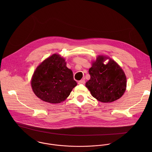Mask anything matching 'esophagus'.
<instances>
[{"label": "esophagus", "instance_id": "1", "mask_svg": "<svg viewBox=\"0 0 152 152\" xmlns=\"http://www.w3.org/2000/svg\"><path fill=\"white\" fill-rule=\"evenodd\" d=\"M85 83H86V81L84 80H81L78 81V84H84Z\"/></svg>", "mask_w": 152, "mask_h": 152}]
</instances>
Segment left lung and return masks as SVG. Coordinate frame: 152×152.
<instances>
[{"mask_svg":"<svg viewBox=\"0 0 152 152\" xmlns=\"http://www.w3.org/2000/svg\"><path fill=\"white\" fill-rule=\"evenodd\" d=\"M107 59L109 62L104 65ZM91 78L86 86L98 101L108 103L119 99L126 88V77L121 66L108 57L99 56L89 69Z\"/></svg>","mask_w":152,"mask_h":152,"instance_id":"8db88e82","label":"left lung"}]
</instances>
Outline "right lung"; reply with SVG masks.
Segmentation results:
<instances>
[{"instance_id": "1", "label": "right lung", "mask_w": 152, "mask_h": 152, "mask_svg": "<svg viewBox=\"0 0 152 152\" xmlns=\"http://www.w3.org/2000/svg\"><path fill=\"white\" fill-rule=\"evenodd\" d=\"M31 84L38 98L51 104L65 101L77 85L72 71L66 66L65 59L57 54L45 59L37 67Z\"/></svg>"}]
</instances>
